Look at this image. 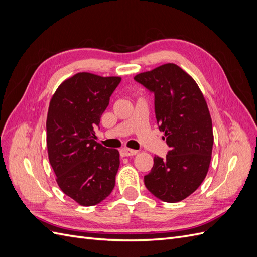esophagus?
Segmentation results:
<instances>
[{
  "mask_svg": "<svg viewBox=\"0 0 257 257\" xmlns=\"http://www.w3.org/2000/svg\"><path fill=\"white\" fill-rule=\"evenodd\" d=\"M120 152H121V155H123V157H132V155L137 154L136 150H132V149H128V148H123V149H121Z\"/></svg>",
  "mask_w": 257,
  "mask_h": 257,
  "instance_id": "1",
  "label": "esophagus"
}]
</instances>
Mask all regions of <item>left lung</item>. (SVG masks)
<instances>
[{
    "label": "left lung",
    "instance_id": "1",
    "mask_svg": "<svg viewBox=\"0 0 257 257\" xmlns=\"http://www.w3.org/2000/svg\"><path fill=\"white\" fill-rule=\"evenodd\" d=\"M134 79L154 93V109L166 158L154 157L146 188L166 203H178L195 192L207 176L213 147L212 121L197 83L174 63L141 73Z\"/></svg>",
    "mask_w": 257,
    "mask_h": 257
}]
</instances>
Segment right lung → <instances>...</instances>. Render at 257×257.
I'll return each mask as SVG.
<instances>
[{"mask_svg":"<svg viewBox=\"0 0 257 257\" xmlns=\"http://www.w3.org/2000/svg\"><path fill=\"white\" fill-rule=\"evenodd\" d=\"M120 81L78 73L62 82L50 99L46 122L50 165L62 192L84 207L99 204L114 188L120 154L94 141V127Z\"/></svg>","mask_w":257,"mask_h":257,"instance_id":"obj_1","label":"right lung"}]
</instances>
